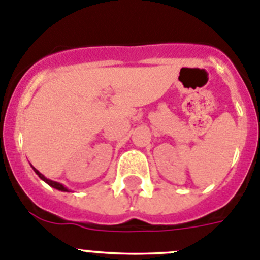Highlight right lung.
<instances>
[{
  "instance_id": "right-lung-1",
  "label": "right lung",
  "mask_w": 260,
  "mask_h": 260,
  "mask_svg": "<svg viewBox=\"0 0 260 260\" xmlns=\"http://www.w3.org/2000/svg\"><path fill=\"white\" fill-rule=\"evenodd\" d=\"M32 168H34V171H35V172H36V175H39L40 179L44 180V181H45L46 184H48V185H50L51 188H54V189H57V190H60V191H70L69 189H67L66 186H64V185H62V184H60V182L53 181V180H50V179H46V177L44 176L43 174H40V172H39V171L36 170V168H35V167H32Z\"/></svg>"
}]
</instances>
